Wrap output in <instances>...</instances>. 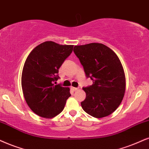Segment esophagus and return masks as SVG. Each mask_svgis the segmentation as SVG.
Segmentation results:
<instances>
[{"instance_id": "esophagus-1", "label": "esophagus", "mask_w": 149, "mask_h": 149, "mask_svg": "<svg viewBox=\"0 0 149 149\" xmlns=\"http://www.w3.org/2000/svg\"><path fill=\"white\" fill-rule=\"evenodd\" d=\"M71 89L73 91H78V88H76V87H73V86H71Z\"/></svg>"}]
</instances>
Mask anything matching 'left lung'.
Masks as SVG:
<instances>
[{
  "label": "left lung",
  "mask_w": 149,
  "mask_h": 149,
  "mask_svg": "<svg viewBox=\"0 0 149 149\" xmlns=\"http://www.w3.org/2000/svg\"><path fill=\"white\" fill-rule=\"evenodd\" d=\"M73 52L83 66L86 76L93 80L83 88V110L96 118L108 116L120 106L125 93L126 78L119 58L102 43L76 45Z\"/></svg>",
  "instance_id": "1"
}]
</instances>
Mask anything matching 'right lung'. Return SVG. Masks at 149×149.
Here are the masks:
<instances>
[{
	"instance_id": "obj_1",
	"label": "right lung",
	"mask_w": 149,
	"mask_h": 149,
	"mask_svg": "<svg viewBox=\"0 0 149 149\" xmlns=\"http://www.w3.org/2000/svg\"><path fill=\"white\" fill-rule=\"evenodd\" d=\"M73 48V45L46 41L36 47L27 56L21 85L26 102L38 116L54 118L63 111L71 96L69 87L55 85L54 82L59 78L58 69Z\"/></svg>"
}]
</instances>
